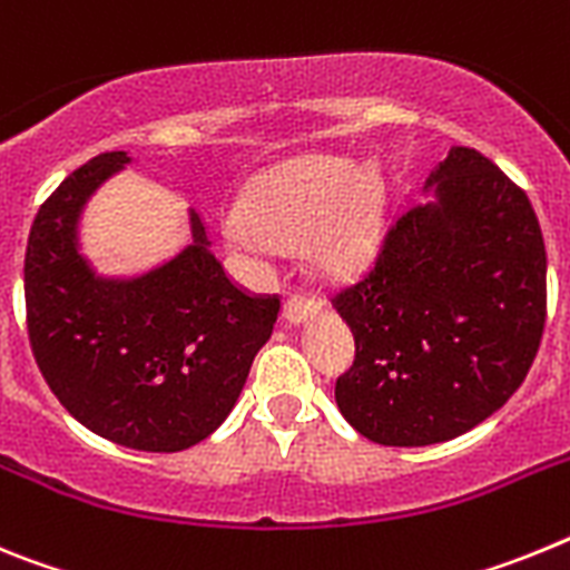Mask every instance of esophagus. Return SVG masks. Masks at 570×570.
Segmentation results:
<instances>
[{"label":"esophagus","mask_w":570,"mask_h":570,"mask_svg":"<svg viewBox=\"0 0 570 570\" xmlns=\"http://www.w3.org/2000/svg\"><path fill=\"white\" fill-rule=\"evenodd\" d=\"M320 308H322V302L316 299L314 294H308V291H294V294L285 299V320L299 325V322H305L308 316L320 314Z\"/></svg>","instance_id":"34e87169"}]
</instances>
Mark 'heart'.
<instances>
[{
	"instance_id": "1",
	"label": "heart",
	"mask_w": 570,
	"mask_h": 570,
	"mask_svg": "<svg viewBox=\"0 0 570 570\" xmlns=\"http://www.w3.org/2000/svg\"><path fill=\"white\" fill-rule=\"evenodd\" d=\"M382 185L374 174H354L345 159H296L242 203L248 225L236 223L230 239L242 248L302 245L314 236L316 259L334 268L356 265L374 242Z\"/></svg>"
}]
</instances>
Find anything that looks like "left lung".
Instances as JSON below:
<instances>
[{"instance_id":"8db88e82","label":"left lung","mask_w":570,"mask_h":570,"mask_svg":"<svg viewBox=\"0 0 570 570\" xmlns=\"http://www.w3.org/2000/svg\"><path fill=\"white\" fill-rule=\"evenodd\" d=\"M414 205L334 305L356 360L336 380L342 416L396 448L454 440L500 411L540 351L546 242L531 199L473 148L431 174Z\"/></svg>"}]
</instances>
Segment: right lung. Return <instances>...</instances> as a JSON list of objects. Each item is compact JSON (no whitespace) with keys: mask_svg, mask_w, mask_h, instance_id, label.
I'll return each instance as SVG.
<instances>
[{"mask_svg":"<svg viewBox=\"0 0 570 570\" xmlns=\"http://www.w3.org/2000/svg\"><path fill=\"white\" fill-rule=\"evenodd\" d=\"M128 163L125 150L94 156L39 208L24 250L28 340L70 416L116 445L174 454L230 414L279 296L234 285L196 214L194 242L163 268L94 274L77 245L79 214Z\"/></svg>","mask_w":570,"mask_h":570,"instance_id":"obj_1","label":"right lung"}]
</instances>
